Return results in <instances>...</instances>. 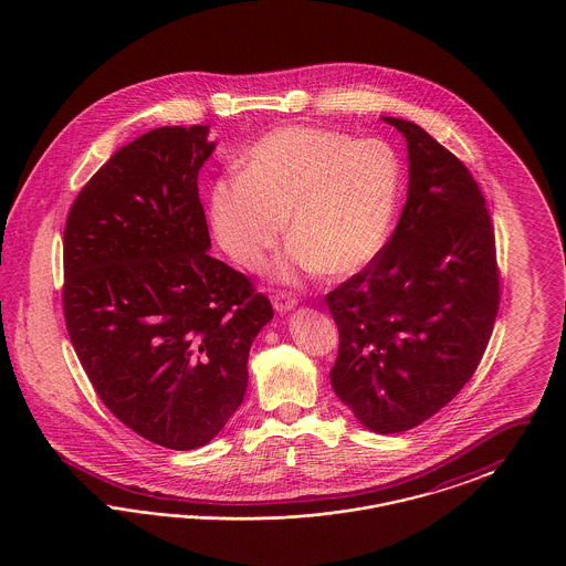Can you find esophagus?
Listing matches in <instances>:
<instances>
[{"mask_svg": "<svg viewBox=\"0 0 566 566\" xmlns=\"http://www.w3.org/2000/svg\"><path fill=\"white\" fill-rule=\"evenodd\" d=\"M295 305V298L286 295V293L275 296V301H273V307H275V312H277V314H286V312H291Z\"/></svg>", "mask_w": 566, "mask_h": 566, "instance_id": "esophagus-1", "label": "esophagus"}]
</instances>
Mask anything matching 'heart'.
I'll use <instances>...</instances> for the list:
<instances>
[{
  "instance_id": "1",
  "label": "heart",
  "mask_w": 566,
  "mask_h": 566,
  "mask_svg": "<svg viewBox=\"0 0 566 566\" xmlns=\"http://www.w3.org/2000/svg\"><path fill=\"white\" fill-rule=\"evenodd\" d=\"M401 187V159L384 139L280 127L243 155L240 176L216 182L212 229L231 261L259 271L286 220L293 248L275 268L280 280L291 282L301 271L346 277L384 250Z\"/></svg>"
}]
</instances>
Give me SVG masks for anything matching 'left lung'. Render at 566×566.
<instances>
[{
	"label": "left lung",
	"mask_w": 566,
	"mask_h": 566,
	"mask_svg": "<svg viewBox=\"0 0 566 566\" xmlns=\"http://www.w3.org/2000/svg\"><path fill=\"white\" fill-rule=\"evenodd\" d=\"M407 142L409 185L376 261L326 295L339 328L331 384L379 434L422 424L475 374L499 312L494 229L457 157L416 123L381 116Z\"/></svg>",
	"instance_id": "8db88e82"
}]
</instances>
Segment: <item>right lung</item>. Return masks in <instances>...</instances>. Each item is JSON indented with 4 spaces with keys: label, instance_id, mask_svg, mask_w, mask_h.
<instances>
[{
    "label": "right lung",
    "instance_id": "add662e5",
    "mask_svg": "<svg viewBox=\"0 0 566 566\" xmlns=\"http://www.w3.org/2000/svg\"><path fill=\"white\" fill-rule=\"evenodd\" d=\"M208 125L159 127L118 148L63 231V314L109 411L144 439L195 450L242 405L270 298L210 250L197 176Z\"/></svg>",
    "mask_w": 566,
    "mask_h": 566
}]
</instances>
